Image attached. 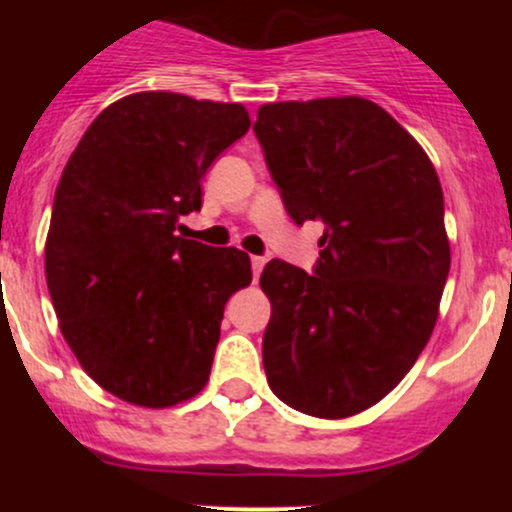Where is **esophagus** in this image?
I'll return each mask as SVG.
<instances>
[{
	"instance_id": "esophagus-1",
	"label": "esophagus",
	"mask_w": 512,
	"mask_h": 512,
	"mask_svg": "<svg viewBox=\"0 0 512 512\" xmlns=\"http://www.w3.org/2000/svg\"><path fill=\"white\" fill-rule=\"evenodd\" d=\"M252 277H255V280H257V277H260V272H262V267H265V257H260V255H255V257H252Z\"/></svg>"
}]
</instances>
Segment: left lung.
Here are the masks:
<instances>
[{
  "mask_svg": "<svg viewBox=\"0 0 512 512\" xmlns=\"http://www.w3.org/2000/svg\"><path fill=\"white\" fill-rule=\"evenodd\" d=\"M255 136L289 218L324 225L312 272L272 260L267 384L317 418L379 404L416 364L438 319L451 245L426 151L359 96L265 103Z\"/></svg>",
  "mask_w": 512,
  "mask_h": 512,
  "instance_id": "1",
  "label": "left lung"
}]
</instances>
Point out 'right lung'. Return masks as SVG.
I'll return each mask as SVG.
<instances>
[{
	"label": "right lung",
	"mask_w": 512,
	"mask_h": 512,
	"mask_svg": "<svg viewBox=\"0 0 512 512\" xmlns=\"http://www.w3.org/2000/svg\"><path fill=\"white\" fill-rule=\"evenodd\" d=\"M247 128L242 103L141 91L98 113L61 173L44 247L51 304L86 374L128 404L193 399L227 299L252 282L242 250L175 232Z\"/></svg>",
	"instance_id": "obj_1"
}]
</instances>
